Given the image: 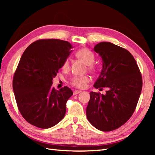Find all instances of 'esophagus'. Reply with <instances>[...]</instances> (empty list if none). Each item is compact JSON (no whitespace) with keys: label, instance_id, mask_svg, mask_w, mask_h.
Returning a JSON list of instances; mask_svg holds the SVG:
<instances>
[{"label":"esophagus","instance_id":"1","mask_svg":"<svg viewBox=\"0 0 155 155\" xmlns=\"http://www.w3.org/2000/svg\"><path fill=\"white\" fill-rule=\"evenodd\" d=\"M80 92H81L80 90H74V91H73V94H74V95H77V94H79Z\"/></svg>","mask_w":155,"mask_h":155}]
</instances>
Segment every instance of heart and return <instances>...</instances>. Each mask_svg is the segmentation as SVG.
Segmentation results:
<instances>
[{
  "instance_id": "b5f03b06",
  "label": "heart",
  "mask_w": 155,
  "mask_h": 155,
  "mask_svg": "<svg viewBox=\"0 0 155 155\" xmlns=\"http://www.w3.org/2000/svg\"><path fill=\"white\" fill-rule=\"evenodd\" d=\"M76 56L83 61V63L87 65V69L91 72L95 71V67L92 64L95 61V55L90 50L87 48H81L76 52ZM70 68V60L66 58L62 64V69L68 70ZM90 81L89 76H75L72 77L70 81V85L78 89H83L86 87L87 84Z\"/></svg>"
}]
</instances>
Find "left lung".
<instances>
[{
  "label": "left lung",
  "mask_w": 155,
  "mask_h": 155,
  "mask_svg": "<svg viewBox=\"0 0 155 155\" xmlns=\"http://www.w3.org/2000/svg\"><path fill=\"white\" fill-rule=\"evenodd\" d=\"M94 51L103 59V69L94 87H107L103 95L90 92L86 109L91 124L102 131H111L124 124L137 107L142 78L134 57L127 50L111 42H101Z\"/></svg>",
  "instance_id": "left-lung-1"
}]
</instances>
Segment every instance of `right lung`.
I'll return each mask as SVG.
<instances>
[{
	"instance_id": "1",
	"label": "right lung",
	"mask_w": 155,
	"mask_h": 155,
	"mask_svg": "<svg viewBox=\"0 0 155 155\" xmlns=\"http://www.w3.org/2000/svg\"><path fill=\"white\" fill-rule=\"evenodd\" d=\"M72 48L67 41L41 39L23 52L14 75L13 90L18 110L31 124L48 128L65 116L72 91L67 86L55 90L52 78Z\"/></svg>"
}]
</instances>
